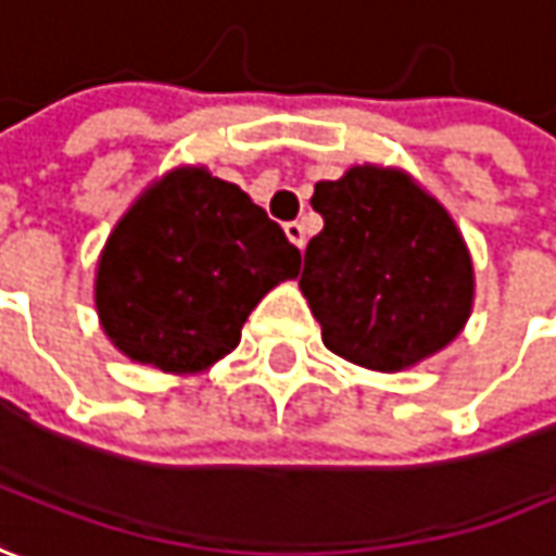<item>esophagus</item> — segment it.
<instances>
[{
	"instance_id": "1",
	"label": "esophagus",
	"mask_w": 556,
	"mask_h": 556,
	"mask_svg": "<svg viewBox=\"0 0 556 556\" xmlns=\"http://www.w3.org/2000/svg\"><path fill=\"white\" fill-rule=\"evenodd\" d=\"M286 237L295 242L298 249H304V242H307V230H304V224H301V220H289V224H286Z\"/></svg>"
}]
</instances>
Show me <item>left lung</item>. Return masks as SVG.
Instances as JSON below:
<instances>
[{
	"instance_id": "8db88e82",
	"label": "left lung",
	"mask_w": 556,
	"mask_h": 556,
	"mask_svg": "<svg viewBox=\"0 0 556 556\" xmlns=\"http://www.w3.org/2000/svg\"><path fill=\"white\" fill-rule=\"evenodd\" d=\"M301 295L341 359L403 372L452 344L473 307V261L446 205L409 172L351 165L311 197Z\"/></svg>"
}]
</instances>
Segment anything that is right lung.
<instances>
[{
    "label": "right lung",
    "instance_id": "right-lung-1",
    "mask_svg": "<svg viewBox=\"0 0 556 556\" xmlns=\"http://www.w3.org/2000/svg\"><path fill=\"white\" fill-rule=\"evenodd\" d=\"M298 267L301 252L249 193L205 165H178L110 230L94 307L119 354L197 375L240 344L261 298Z\"/></svg>",
    "mask_w": 556,
    "mask_h": 556
}]
</instances>
